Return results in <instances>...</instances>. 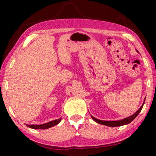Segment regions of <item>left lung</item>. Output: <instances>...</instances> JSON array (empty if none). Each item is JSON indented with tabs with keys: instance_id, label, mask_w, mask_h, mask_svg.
<instances>
[{
	"instance_id": "8db88e82",
	"label": "left lung",
	"mask_w": 156,
	"mask_h": 156,
	"mask_svg": "<svg viewBox=\"0 0 156 156\" xmlns=\"http://www.w3.org/2000/svg\"><path fill=\"white\" fill-rule=\"evenodd\" d=\"M145 99H146V98H145ZM144 103H145V101L144 102V104H143V105L140 107L139 109H138L133 115H132V116H129V117H127V118H126V119H122V120H120V121H102V120H99V119L94 118V117L92 116H91V117H92V119L96 121V122L98 123H100V124H103V125L107 126H111V127L121 126H123V125L128 124V123H131V121H133V119L138 116V114L140 112L143 106H144Z\"/></svg>"
}]
</instances>
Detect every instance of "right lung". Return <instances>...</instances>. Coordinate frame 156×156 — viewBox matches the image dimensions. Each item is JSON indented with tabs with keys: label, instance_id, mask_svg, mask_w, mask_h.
I'll list each match as a JSON object with an SVG mask.
<instances>
[{
	"label": "right lung",
	"instance_id": "right-lung-1",
	"mask_svg": "<svg viewBox=\"0 0 156 156\" xmlns=\"http://www.w3.org/2000/svg\"><path fill=\"white\" fill-rule=\"evenodd\" d=\"M61 119L62 118L57 119V120H55V121H50V122H48L47 123H44V124H42V125H27V124H26V126L27 127L31 128V129H49V128H50V127L54 126H55V125L58 124V123L60 122Z\"/></svg>",
	"mask_w": 156,
	"mask_h": 156
}]
</instances>
